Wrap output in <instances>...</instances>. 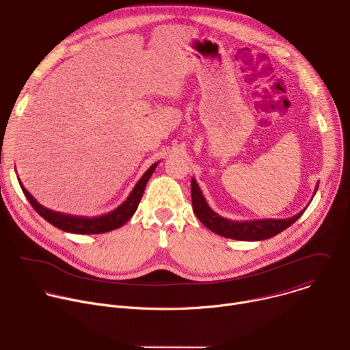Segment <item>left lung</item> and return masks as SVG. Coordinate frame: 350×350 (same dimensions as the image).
<instances>
[{"mask_svg":"<svg viewBox=\"0 0 350 350\" xmlns=\"http://www.w3.org/2000/svg\"><path fill=\"white\" fill-rule=\"evenodd\" d=\"M319 189V183L316 185L314 193ZM191 198H192V209L195 216L199 219L205 227L211 231L237 241H263L269 239L285 228L292 226L299 217L304 215L306 208L299 212L297 215L289 219H258V220H247V221H235L226 219L217 215L206 202V199L199 188L195 178H191Z\"/></svg>","mask_w":350,"mask_h":350,"instance_id":"8db88e82","label":"left lung"}]
</instances>
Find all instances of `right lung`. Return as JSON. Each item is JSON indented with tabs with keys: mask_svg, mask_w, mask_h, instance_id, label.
<instances>
[{
	"mask_svg": "<svg viewBox=\"0 0 350 350\" xmlns=\"http://www.w3.org/2000/svg\"><path fill=\"white\" fill-rule=\"evenodd\" d=\"M158 163L159 162L154 163L142 174V177L138 180V183L135 184V187L133 188V191L130 192V195L127 196V199L120 206H118L115 211H112L109 213H105L101 216H94V217L75 216V215L61 213V212L48 209L36 201V198L23 187L21 180H19V184L22 187L23 193L27 198V201L30 202V205L49 224H53L54 227H57L62 231L73 232V234H103V232H108V231L122 227L135 213L138 204L142 198L145 185H146L148 180L151 178L152 173L155 172Z\"/></svg>",
	"mask_w": 350,
	"mask_h": 350,
	"instance_id": "right-lung-1",
	"label": "right lung"
}]
</instances>
